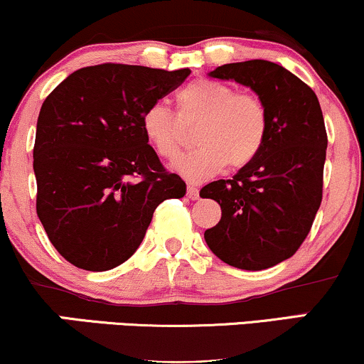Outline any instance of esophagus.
I'll list each match as a JSON object with an SVG mask.
<instances>
[{
    "label": "esophagus",
    "mask_w": 364,
    "mask_h": 364,
    "mask_svg": "<svg viewBox=\"0 0 364 364\" xmlns=\"http://www.w3.org/2000/svg\"><path fill=\"white\" fill-rule=\"evenodd\" d=\"M198 196H200L198 188L188 186V198H190V200H198Z\"/></svg>",
    "instance_id": "obj_1"
}]
</instances>
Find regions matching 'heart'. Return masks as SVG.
Here are the masks:
<instances>
[{"label":"heart","instance_id":"obj_1","mask_svg":"<svg viewBox=\"0 0 364 364\" xmlns=\"http://www.w3.org/2000/svg\"><path fill=\"white\" fill-rule=\"evenodd\" d=\"M185 120H198L193 149L178 163L190 181H203L225 168L242 169L256 159L268 135V112L257 96L237 93L234 86L196 80L178 91ZM142 130L154 151L168 161L181 154V127L168 107L154 103L144 112Z\"/></svg>","mask_w":364,"mask_h":364}]
</instances>
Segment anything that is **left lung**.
<instances>
[{
	"mask_svg": "<svg viewBox=\"0 0 364 364\" xmlns=\"http://www.w3.org/2000/svg\"><path fill=\"white\" fill-rule=\"evenodd\" d=\"M208 76L251 87L264 103L269 125L251 164L232 179L201 188V198L222 208L205 240L234 268H271L299 251L321 207L327 149L321 105L312 87L269 60L224 64Z\"/></svg>",
	"mask_w": 364,
	"mask_h": 364,
	"instance_id": "8db88e82",
	"label": "left lung"
}]
</instances>
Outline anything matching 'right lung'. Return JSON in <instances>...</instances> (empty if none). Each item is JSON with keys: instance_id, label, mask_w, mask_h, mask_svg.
<instances>
[{"instance_id": "add662e5", "label": "right lung", "mask_w": 364, "mask_h": 364, "mask_svg": "<svg viewBox=\"0 0 364 364\" xmlns=\"http://www.w3.org/2000/svg\"><path fill=\"white\" fill-rule=\"evenodd\" d=\"M190 73L90 65L43 102L33 146L37 215L76 268H117L137 251L157 205L185 196V181L149 146L142 115Z\"/></svg>"}]
</instances>
